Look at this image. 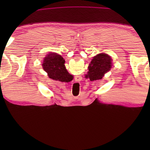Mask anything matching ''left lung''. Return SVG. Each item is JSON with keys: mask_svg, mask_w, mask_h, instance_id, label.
Returning a JSON list of instances; mask_svg holds the SVG:
<instances>
[{"mask_svg": "<svg viewBox=\"0 0 150 150\" xmlns=\"http://www.w3.org/2000/svg\"><path fill=\"white\" fill-rule=\"evenodd\" d=\"M96 70H93L91 69L87 73V75H86V77L87 78H89L90 81H94V80H97V79L96 78Z\"/></svg>", "mask_w": 150, "mask_h": 150, "instance_id": "obj_1", "label": "left lung"}]
</instances>
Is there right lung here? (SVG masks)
Here are the masks:
<instances>
[{"instance_id":"add662e5","label":"right lung","mask_w":150,"mask_h":150,"mask_svg":"<svg viewBox=\"0 0 150 150\" xmlns=\"http://www.w3.org/2000/svg\"><path fill=\"white\" fill-rule=\"evenodd\" d=\"M49 77L51 80L54 81H57V82H65V78H68V77L65 76V74L64 71H61V70H53L49 73L48 74Z\"/></svg>"}]
</instances>
